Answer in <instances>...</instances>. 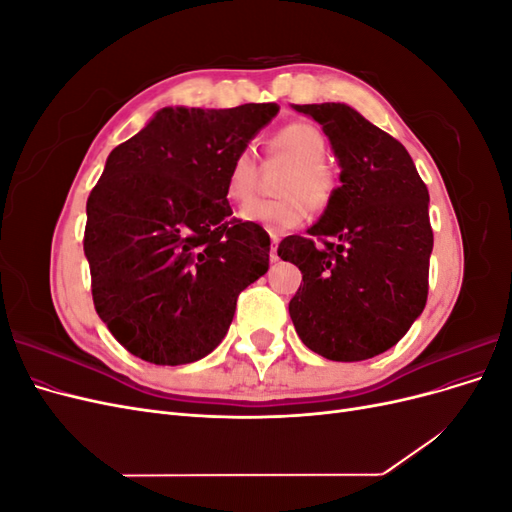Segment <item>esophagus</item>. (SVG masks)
<instances>
[{
	"label": "esophagus",
	"instance_id": "esophagus-1",
	"mask_svg": "<svg viewBox=\"0 0 512 512\" xmlns=\"http://www.w3.org/2000/svg\"><path fill=\"white\" fill-rule=\"evenodd\" d=\"M277 245H280V237L271 235V252H269L271 262H277V260H280V256H277Z\"/></svg>",
	"mask_w": 512,
	"mask_h": 512
}]
</instances>
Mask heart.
<instances>
[{
  "label": "heart",
  "mask_w": 512,
  "mask_h": 512,
  "mask_svg": "<svg viewBox=\"0 0 512 512\" xmlns=\"http://www.w3.org/2000/svg\"><path fill=\"white\" fill-rule=\"evenodd\" d=\"M271 149L277 156L294 162V170L282 185L280 200H252L241 207L239 218L262 226L273 235H282L307 220L312 207H327L335 194V177L324 166L327 138L314 123H290L273 136ZM258 179V160L252 147H243L232 158L224 194L230 203H245L252 198Z\"/></svg>",
  "instance_id": "b5f03b06"
}]
</instances>
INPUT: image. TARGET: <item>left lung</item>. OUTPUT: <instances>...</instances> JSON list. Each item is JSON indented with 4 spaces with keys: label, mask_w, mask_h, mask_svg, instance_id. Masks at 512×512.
<instances>
[{
    "label": "left lung",
    "mask_w": 512,
    "mask_h": 512,
    "mask_svg": "<svg viewBox=\"0 0 512 512\" xmlns=\"http://www.w3.org/2000/svg\"><path fill=\"white\" fill-rule=\"evenodd\" d=\"M327 134L339 181L312 237L290 235L277 256L303 284L288 309L303 344L329 361H365L393 348L423 314L433 232L429 192L393 136L339 102L292 104Z\"/></svg>",
    "instance_id": "left-lung-1"
}]
</instances>
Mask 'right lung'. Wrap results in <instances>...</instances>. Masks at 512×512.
I'll use <instances>...</instances> for the list:
<instances>
[{"label":"right lung","mask_w":512,"mask_h":512,"mask_svg":"<svg viewBox=\"0 0 512 512\" xmlns=\"http://www.w3.org/2000/svg\"><path fill=\"white\" fill-rule=\"evenodd\" d=\"M277 111L166 106L108 156L83 247L96 312L138 359H203L228 333L239 292L267 273L269 235L230 220L224 183Z\"/></svg>","instance_id":"obj_1"}]
</instances>
